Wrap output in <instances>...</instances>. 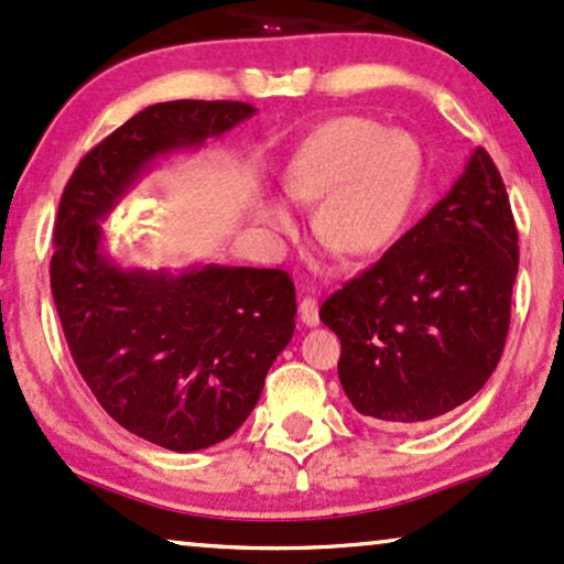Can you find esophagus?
<instances>
[{
	"instance_id": "1",
	"label": "esophagus",
	"mask_w": 564,
	"mask_h": 564,
	"mask_svg": "<svg viewBox=\"0 0 564 564\" xmlns=\"http://www.w3.org/2000/svg\"><path fill=\"white\" fill-rule=\"evenodd\" d=\"M299 315H302V323L306 327H315L319 323L317 299L310 296V294H302V299H299Z\"/></svg>"
}]
</instances>
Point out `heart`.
I'll return each mask as SVG.
<instances>
[{
  "label": "heart",
  "mask_w": 564,
  "mask_h": 564,
  "mask_svg": "<svg viewBox=\"0 0 564 564\" xmlns=\"http://www.w3.org/2000/svg\"><path fill=\"white\" fill-rule=\"evenodd\" d=\"M422 148L403 130L365 117L319 127L291 159L283 189L299 205H316L312 229L333 252L369 260L393 245L422 182ZM258 220L273 237H291L296 218L278 199H262Z\"/></svg>",
  "instance_id": "heart-1"
}]
</instances>
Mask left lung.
Masks as SVG:
<instances>
[{"label": "left lung", "instance_id": "1", "mask_svg": "<svg viewBox=\"0 0 564 564\" xmlns=\"http://www.w3.org/2000/svg\"><path fill=\"white\" fill-rule=\"evenodd\" d=\"M516 275L508 192L476 148L451 192L319 306L354 409L409 426L471 401L502 356Z\"/></svg>", "mask_w": 564, "mask_h": 564}]
</instances>
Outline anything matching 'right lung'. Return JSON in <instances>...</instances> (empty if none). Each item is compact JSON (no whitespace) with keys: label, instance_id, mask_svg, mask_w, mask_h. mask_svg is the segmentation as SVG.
Returning a JSON list of instances; mask_svg holds the SVG:
<instances>
[{"label":"right lung","instance_id":"right-lung-1","mask_svg":"<svg viewBox=\"0 0 564 564\" xmlns=\"http://www.w3.org/2000/svg\"><path fill=\"white\" fill-rule=\"evenodd\" d=\"M254 113L241 101H166L77 163L54 224L52 296L83 380L127 432L174 453L231 437L294 335L283 270L122 268L101 224L159 159L197 151Z\"/></svg>","mask_w":564,"mask_h":564}]
</instances>
